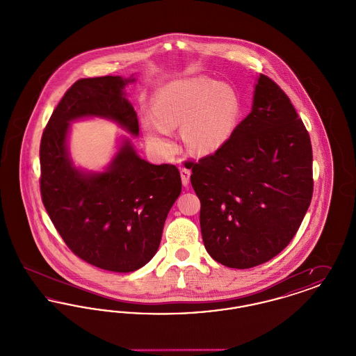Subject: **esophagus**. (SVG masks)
I'll return each instance as SVG.
<instances>
[{"label":"esophagus","mask_w":356,"mask_h":356,"mask_svg":"<svg viewBox=\"0 0 356 356\" xmlns=\"http://www.w3.org/2000/svg\"><path fill=\"white\" fill-rule=\"evenodd\" d=\"M180 176H181V183L183 186H188L189 184V177H191V170L186 168H180Z\"/></svg>","instance_id":"obj_1"}]
</instances>
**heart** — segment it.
<instances>
[{
	"instance_id": "heart-1",
	"label": "heart",
	"mask_w": 356,
	"mask_h": 356,
	"mask_svg": "<svg viewBox=\"0 0 356 356\" xmlns=\"http://www.w3.org/2000/svg\"><path fill=\"white\" fill-rule=\"evenodd\" d=\"M154 118L144 116L141 128L153 149L163 156L175 151L170 132L181 125L188 151L211 154L235 134L240 102L232 86L207 76L173 80L159 88L152 99Z\"/></svg>"
}]
</instances>
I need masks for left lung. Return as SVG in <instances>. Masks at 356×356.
Wrapping results in <instances>:
<instances>
[{
	"label": "left lung",
	"instance_id": "left-lung-1",
	"mask_svg": "<svg viewBox=\"0 0 356 356\" xmlns=\"http://www.w3.org/2000/svg\"><path fill=\"white\" fill-rule=\"evenodd\" d=\"M200 199L207 252L229 268L280 254L311 203L312 147L287 95L270 77L254 84L251 113L219 151L186 163Z\"/></svg>",
	"mask_w": 356,
	"mask_h": 356
}]
</instances>
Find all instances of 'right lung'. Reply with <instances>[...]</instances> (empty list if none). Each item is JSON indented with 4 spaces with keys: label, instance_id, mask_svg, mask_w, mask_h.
I'll list each match as a JSON object with an SVG mask.
<instances>
[{
    "label": "right lung",
    "instance_id": "add662e5",
    "mask_svg": "<svg viewBox=\"0 0 356 356\" xmlns=\"http://www.w3.org/2000/svg\"><path fill=\"white\" fill-rule=\"evenodd\" d=\"M134 76L81 79L67 90L42 134L41 197L70 251L106 271L134 272L159 250L164 222L181 192L180 172L141 159L131 140L102 172L76 167L68 148L70 122L88 118L115 121L138 136V120L125 86Z\"/></svg>",
    "mask_w": 356,
    "mask_h": 356
}]
</instances>
